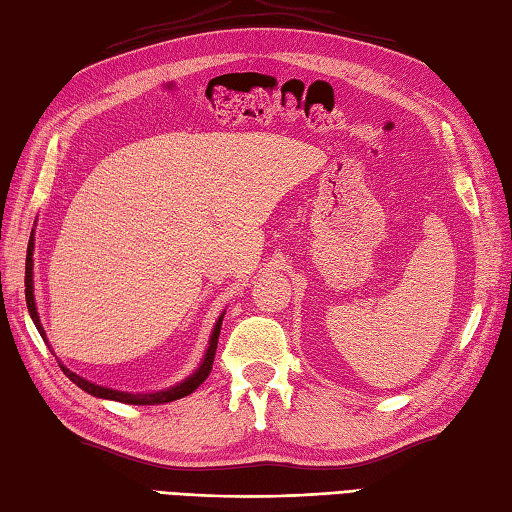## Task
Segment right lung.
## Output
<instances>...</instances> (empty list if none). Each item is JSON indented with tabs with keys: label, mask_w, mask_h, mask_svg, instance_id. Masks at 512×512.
I'll return each instance as SVG.
<instances>
[{
	"label": "right lung",
	"mask_w": 512,
	"mask_h": 512,
	"mask_svg": "<svg viewBox=\"0 0 512 512\" xmlns=\"http://www.w3.org/2000/svg\"><path fill=\"white\" fill-rule=\"evenodd\" d=\"M32 237L28 242V255H26V303H28V312L32 321H35L39 334L43 336V341H46V332H43L41 328V321H39V314H37V306H35V295H32ZM222 319H217L215 328H213V336H211V343H209V350H206V356L202 365L198 367V372H195L193 376H189L187 380H182L180 385L171 387V389H165V391H156V394H125V391H116V389H107V387H101V385H94L90 383V380H85L81 376H76L74 372H70L68 367H63L61 363V369L63 374L68 376L72 383L76 387H81L83 391H88V394L96 396V398H107V400H118V402H127V405H162V402H171V400H178V398H184L193 394L195 389H198L206 376L211 374V367H213V358H215V350H217V336H220V328H222Z\"/></svg>",
	"instance_id": "add662e5"
}]
</instances>
